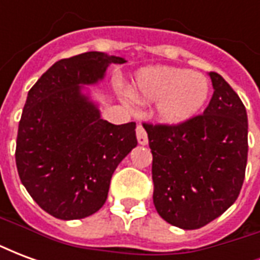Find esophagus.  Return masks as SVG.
Instances as JSON below:
<instances>
[{
	"label": "esophagus",
	"mask_w": 260,
	"mask_h": 260,
	"mask_svg": "<svg viewBox=\"0 0 260 260\" xmlns=\"http://www.w3.org/2000/svg\"><path fill=\"white\" fill-rule=\"evenodd\" d=\"M136 138H138V143H139V145H147V142H149L146 131H145V128H143L142 125H139V126L136 128Z\"/></svg>",
	"instance_id": "obj_1"
}]
</instances>
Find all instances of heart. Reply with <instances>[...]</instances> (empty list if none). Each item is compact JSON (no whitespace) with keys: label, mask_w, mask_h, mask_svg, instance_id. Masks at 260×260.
I'll return each instance as SVG.
<instances>
[{"label":"heart","mask_w":260,"mask_h":260,"mask_svg":"<svg viewBox=\"0 0 260 260\" xmlns=\"http://www.w3.org/2000/svg\"><path fill=\"white\" fill-rule=\"evenodd\" d=\"M209 82L202 74L173 67H147L135 75L131 94L136 102H156L160 122L178 125L201 111L209 97Z\"/></svg>","instance_id":"obj_1"}]
</instances>
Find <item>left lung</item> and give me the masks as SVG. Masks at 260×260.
<instances>
[{
	"label": "left lung",
	"instance_id": "8db88e82",
	"mask_svg": "<svg viewBox=\"0 0 260 260\" xmlns=\"http://www.w3.org/2000/svg\"><path fill=\"white\" fill-rule=\"evenodd\" d=\"M202 115L178 125L143 124L152 149L153 203L167 223L201 229L240 195L248 158V117L221 75Z\"/></svg>",
	"mask_w": 260,
	"mask_h": 260
}]
</instances>
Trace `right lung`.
<instances>
[{
    "instance_id": "obj_1",
    "label": "right lung",
    "mask_w": 260,
    "mask_h": 260,
    "mask_svg": "<svg viewBox=\"0 0 260 260\" xmlns=\"http://www.w3.org/2000/svg\"><path fill=\"white\" fill-rule=\"evenodd\" d=\"M124 62L100 51L59 59L27 93L16 167L26 191L54 217L78 220L100 210L114 171L138 145L135 122L103 119L85 87L104 79L110 64Z\"/></svg>"
}]
</instances>
